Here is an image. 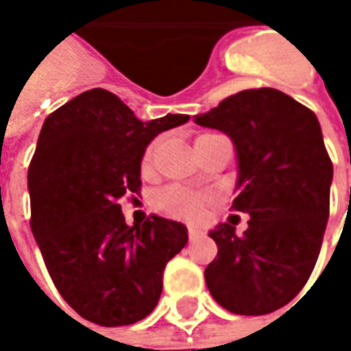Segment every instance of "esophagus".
Returning <instances> with one entry per match:
<instances>
[{"mask_svg": "<svg viewBox=\"0 0 351 351\" xmlns=\"http://www.w3.org/2000/svg\"><path fill=\"white\" fill-rule=\"evenodd\" d=\"M187 233H189V239L191 240H195V239H198V237H202V231L200 230H197V228H193V226H189V228H187Z\"/></svg>", "mask_w": 351, "mask_h": 351, "instance_id": "34e87169", "label": "esophagus"}]
</instances>
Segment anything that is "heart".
<instances>
[{"label": "heart", "instance_id": "1", "mask_svg": "<svg viewBox=\"0 0 351 351\" xmlns=\"http://www.w3.org/2000/svg\"><path fill=\"white\" fill-rule=\"evenodd\" d=\"M158 147V140H154L153 143H149V147L143 153L142 165L147 169L151 162L154 158V151ZM206 202H209V197L206 195H197V193L187 191L182 187H167L164 191H160L154 197V206L173 217H180V219L197 220L204 215V208Z\"/></svg>", "mask_w": 351, "mask_h": 351}]
</instances>
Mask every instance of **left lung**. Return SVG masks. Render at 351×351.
Masks as SVG:
<instances>
[{
    "instance_id": "left-lung-1",
    "label": "left lung",
    "mask_w": 351,
    "mask_h": 351,
    "mask_svg": "<svg viewBox=\"0 0 351 351\" xmlns=\"http://www.w3.org/2000/svg\"><path fill=\"white\" fill-rule=\"evenodd\" d=\"M195 123L231 138L237 189L231 208L251 217L237 234L222 222L206 267L209 293L231 313L266 315L308 282L330 215L333 165L315 112L271 87L240 90Z\"/></svg>"
}]
</instances>
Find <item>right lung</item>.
<instances>
[{
  "label": "right lung",
  "mask_w": 351,
  "mask_h": 351,
  "mask_svg": "<svg viewBox=\"0 0 351 351\" xmlns=\"http://www.w3.org/2000/svg\"><path fill=\"white\" fill-rule=\"evenodd\" d=\"M189 114L142 121L106 89L85 90L47 117L29 165L30 228L52 282L100 326L142 321L158 304L165 264L186 226L151 215L127 226L120 200L140 191L151 140Z\"/></svg>",
  "instance_id": "obj_1"
}]
</instances>
